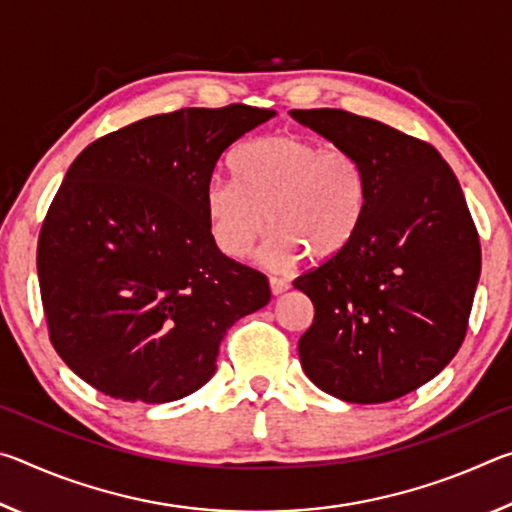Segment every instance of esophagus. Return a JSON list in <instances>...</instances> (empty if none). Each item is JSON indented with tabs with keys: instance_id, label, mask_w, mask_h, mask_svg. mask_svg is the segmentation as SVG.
I'll return each mask as SVG.
<instances>
[{
	"instance_id": "34e87169",
	"label": "esophagus",
	"mask_w": 512,
	"mask_h": 512,
	"mask_svg": "<svg viewBox=\"0 0 512 512\" xmlns=\"http://www.w3.org/2000/svg\"><path fill=\"white\" fill-rule=\"evenodd\" d=\"M268 284H271L273 296H280V293H284V291L289 289V282L282 280V277H271V280H268Z\"/></svg>"
}]
</instances>
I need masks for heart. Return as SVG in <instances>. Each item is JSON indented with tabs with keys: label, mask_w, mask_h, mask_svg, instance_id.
Returning a JSON list of instances; mask_svg holds the SVG:
<instances>
[{
	"label": "heart",
	"mask_w": 512,
	"mask_h": 512,
	"mask_svg": "<svg viewBox=\"0 0 512 512\" xmlns=\"http://www.w3.org/2000/svg\"><path fill=\"white\" fill-rule=\"evenodd\" d=\"M237 178L212 176L203 205L214 244L244 257L273 232L257 259L268 271H287L305 255L329 262L350 248L368 207L363 164L343 149H323L296 133L246 142L232 158Z\"/></svg>",
	"instance_id": "obj_1"
}]
</instances>
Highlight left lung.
I'll use <instances>...</instances> for the list:
<instances>
[{"label":"left lung","instance_id":"left-lung-1","mask_svg":"<svg viewBox=\"0 0 512 512\" xmlns=\"http://www.w3.org/2000/svg\"><path fill=\"white\" fill-rule=\"evenodd\" d=\"M368 180L350 248L300 275L314 302L300 336L305 375L352 404L391 402L427 384L461 348L481 246L454 171L431 144L336 108L291 110Z\"/></svg>","mask_w":512,"mask_h":512}]
</instances>
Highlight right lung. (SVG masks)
<instances>
[{"label": "right lung", "mask_w": 512, "mask_h": 512, "mask_svg": "<svg viewBox=\"0 0 512 512\" xmlns=\"http://www.w3.org/2000/svg\"><path fill=\"white\" fill-rule=\"evenodd\" d=\"M275 115L183 108L72 162L42 223L38 280L56 352L103 395L164 404L198 391L225 332L268 305L266 275L216 248L203 194L221 153Z\"/></svg>", "instance_id": "add662e5"}]
</instances>
